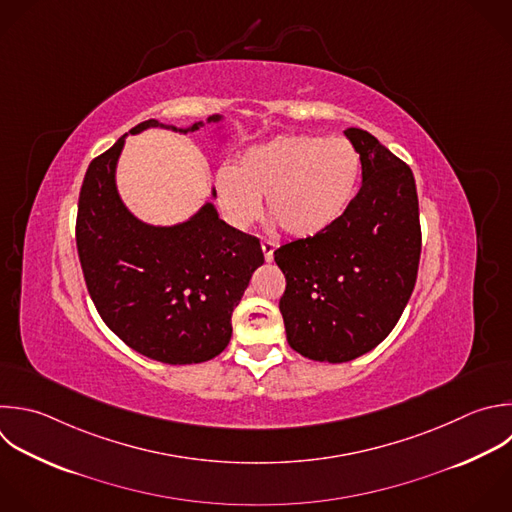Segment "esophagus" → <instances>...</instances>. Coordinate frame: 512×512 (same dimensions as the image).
Instances as JSON below:
<instances>
[{"label": "esophagus", "instance_id": "esophagus-1", "mask_svg": "<svg viewBox=\"0 0 512 512\" xmlns=\"http://www.w3.org/2000/svg\"><path fill=\"white\" fill-rule=\"evenodd\" d=\"M260 246H262V252H264L266 262H272V260H274V248H276L274 242H272V240H262Z\"/></svg>", "mask_w": 512, "mask_h": 512}]
</instances>
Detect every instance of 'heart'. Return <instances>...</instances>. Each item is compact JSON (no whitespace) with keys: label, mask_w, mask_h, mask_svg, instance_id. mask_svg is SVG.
Segmentation results:
<instances>
[{"label":"heart","mask_w":512,"mask_h":512,"mask_svg":"<svg viewBox=\"0 0 512 512\" xmlns=\"http://www.w3.org/2000/svg\"><path fill=\"white\" fill-rule=\"evenodd\" d=\"M360 180V154L344 138L280 136L244 150L216 174L222 216L234 228L266 212L288 236L312 238L348 210Z\"/></svg>","instance_id":"b5f03b06"}]
</instances>
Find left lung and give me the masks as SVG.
Instances as JSON below:
<instances>
[{
  "mask_svg": "<svg viewBox=\"0 0 512 512\" xmlns=\"http://www.w3.org/2000/svg\"><path fill=\"white\" fill-rule=\"evenodd\" d=\"M360 154L362 186L328 230L274 252L288 344L318 362H348L378 346L414 290L420 260L412 170L360 128L344 130Z\"/></svg>",
  "mask_w": 512,
  "mask_h": 512,
  "instance_id": "obj_1",
  "label": "left lung"
}]
</instances>
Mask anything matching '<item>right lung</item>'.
<instances>
[{"mask_svg":"<svg viewBox=\"0 0 512 512\" xmlns=\"http://www.w3.org/2000/svg\"><path fill=\"white\" fill-rule=\"evenodd\" d=\"M158 126L186 134L204 122L146 120L130 134ZM126 136L92 160L80 190L76 244L88 292L106 326L136 352L164 364L206 362L232 338V312L264 264L260 240L220 220L210 202L176 226L138 220L116 188Z\"/></svg>","mask_w":512,"mask_h":512,"instance_id":"obj_1","label":"right lung"}]
</instances>
